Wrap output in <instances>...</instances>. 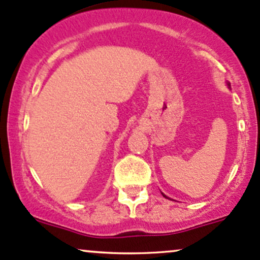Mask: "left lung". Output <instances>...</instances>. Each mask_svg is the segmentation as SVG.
Masks as SVG:
<instances>
[{"label":"left lung","mask_w":260,"mask_h":260,"mask_svg":"<svg viewBox=\"0 0 260 260\" xmlns=\"http://www.w3.org/2000/svg\"><path fill=\"white\" fill-rule=\"evenodd\" d=\"M227 86H229V88H230V87H231V84H230V82H227ZM162 195H163V197H165V198H168L167 195H165L163 193H162Z\"/></svg>","instance_id":"obj_1"}]
</instances>
